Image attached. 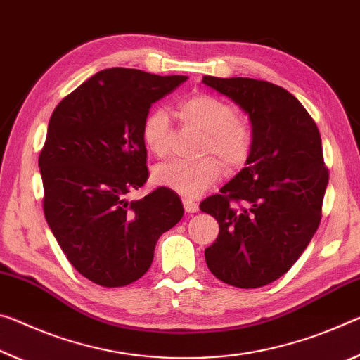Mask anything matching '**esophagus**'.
Returning <instances> with one entry per match:
<instances>
[{"label": "esophagus", "instance_id": "esophagus-1", "mask_svg": "<svg viewBox=\"0 0 360 360\" xmlns=\"http://www.w3.org/2000/svg\"><path fill=\"white\" fill-rule=\"evenodd\" d=\"M182 205H184L186 213H197L198 211V205L191 198H182Z\"/></svg>", "mask_w": 360, "mask_h": 360}]
</instances>
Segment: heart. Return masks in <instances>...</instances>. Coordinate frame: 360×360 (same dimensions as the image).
<instances>
[{"label":"heart","mask_w":360,"mask_h":360,"mask_svg":"<svg viewBox=\"0 0 360 360\" xmlns=\"http://www.w3.org/2000/svg\"><path fill=\"white\" fill-rule=\"evenodd\" d=\"M186 123L205 133L202 153H214L229 169L243 167L253 150V128L247 118L236 113L229 102L211 94H193L179 104ZM142 139L150 153L165 157L169 150V118L163 108L147 115L142 127ZM216 157L197 162L168 160L153 168L152 179L182 197L195 198L214 184L222 173Z\"/></svg>","instance_id":"1"}]
</instances>
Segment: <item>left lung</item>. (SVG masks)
I'll return each instance as SVG.
<instances>
[{"instance_id":"8db88e82","label":"left lung","mask_w":360,"mask_h":360,"mask_svg":"<svg viewBox=\"0 0 360 360\" xmlns=\"http://www.w3.org/2000/svg\"><path fill=\"white\" fill-rule=\"evenodd\" d=\"M203 83L248 113L253 128L247 167L200 203L219 222L205 261L232 287H264L295 264L321 224L328 184L321 133L277 84L242 77H203Z\"/></svg>"}]
</instances>
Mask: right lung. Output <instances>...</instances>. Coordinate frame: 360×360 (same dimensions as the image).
I'll return each mask as SVG.
<instances>
[{
	"instance_id": "obj_1",
	"label": "right lung",
	"mask_w": 360,
	"mask_h": 360,
	"mask_svg": "<svg viewBox=\"0 0 360 360\" xmlns=\"http://www.w3.org/2000/svg\"><path fill=\"white\" fill-rule=\"evenodd\" d=\"M187 77L136 68L98 72L54 108L38 165L49 229L70 264L102 287H124L149 271L163 232L184 208L158 187L128 202L149 178L142 127L153 102Z\"/></svg>"
}]
</instances>
